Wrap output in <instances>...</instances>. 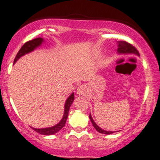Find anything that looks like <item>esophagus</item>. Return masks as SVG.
<instances>
[{"label": "esophagus", "instance_id": "1", "mask_svg": "<svg viewBox=\"0 0 160 160\" xmlns=\"http://www.w3.org/2000/svg\"><path fill=\"white\" fill-rule=\"evenodd\" d=\"M86 92V86L85 85H81L77 89V93L79 95H83Z\"/></svg>", "mask_w": 160, "mask_h": 160}]
</instances>
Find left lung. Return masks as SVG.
I'll return each mask as SVG.
<instances>
[{
  "mask_svg": "<svg viewBox=\"0 0 160 160\" xmlns=\"http://www.w3.org/2000/svg\"><path fill=\"white\" fill-rule=\"evenodd\" d=\"M119 53H122V54H135L139 56L138 51L137 50V49L134 47L133 45H132L131 43H128L126 41H119L118 42V49H117ZM89 119H90L92 123L93 126H94L95 129L98 132L102 134H105V135H109V134L114 133L116 132H108L105 130H103L102 128H101L99 126L96 125V123L94 122L93 119L92 118L91 114H89Z\"/></svg>",
  "mask_w": 160,
  "mask_h": 160,
  "instance_id": "1",
  "label": "left lung"
}]
</instances>
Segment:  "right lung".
Listing matches in <instances>:
<instances>
[{
    "mask_svg": "<svg viewBox=\"0 0 160 160\" xmlns=\"http://www.w3.org/2000/svg\"><path fill=\"white\" fill-rule=\"evenodd\" d=\"M43 41V38H35V39H33L32 40H29V41L26 42V43H25V44L21 47V49H19V52H18L15 59H14V63H15V62L17 61L21 56H24V55L26 54V53L32 52V51L34 50V49L37 48V47H39ZM74 99V93H72V94L70 95L69 98L66 100V102L65 104V112H64V116L63 117H62V120L60 121L58 124L56 125V126H52V127L45 128H33V129H34L35 132H37L38 133L41 134V135H50L58 132L60 129H62V128L65 126L66 120H67V118H68V115L70 107H71V105L72 104Z\"/></svg>",
    "mask_w": 160,
    "mask_h": 160,
    "instance_id": "1",
    "label": "right lung"
}]
</instances>
